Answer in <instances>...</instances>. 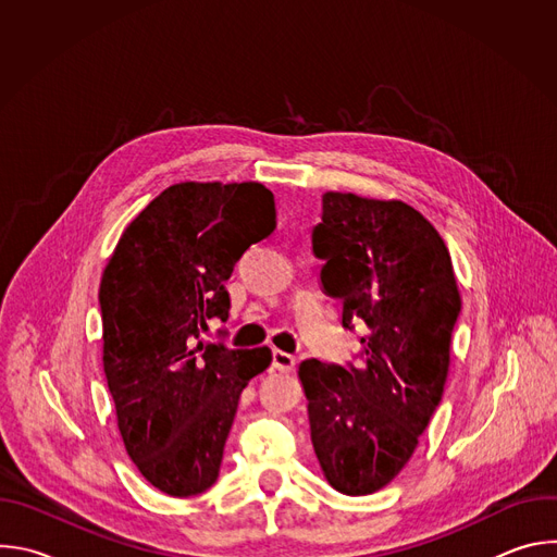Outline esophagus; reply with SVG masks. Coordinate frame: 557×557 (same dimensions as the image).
<instances>
[{
  "mask_svg": "<svg viewBox=\"0 0 557 557\" xmlns=\"http://www.w3.org/2000/svg\"><path fill=\"white\" fill-rule=\"evenodd\" d=\"M273 368L280 372H290L295 368V357L284 350H273Z\"/></svg>",
  "mask_w": 557,
  "mask_h": 557,
  "instance_id": "34e87169",
  "label": "esophagus"
}]
</instances>
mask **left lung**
<instances>
[{"label": "left lung", "mask_w": 557, "mask_h": 557, "mask_svg": "<svg viewBox=\"0 0 557 557\" xmlns=\"http://www.w3.org/2000/svg\"><path fill=\"white\" fill-rule=\"evenodd\" d=\"M312 253L344 329L368 333L357 366H299L310 441L326 481L366 496L406 467L443 399L460 295L443 237L401 200L324 194Z\"/></svg>", "instance_id": "left-lung-1"}]
</instances>
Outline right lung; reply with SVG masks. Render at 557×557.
I'll list each match as a JSON object with an SVG mask.
<instances>
[{
    "mask_svg": "<svg viewBox=\"0 0 557 557\" xmlns=\"http://www.w3.org/2000/svg\"><path fill=\"white\" fill-rule=\"evenodd\" d=\"M275 224L260 183L172 185L129 222L103 271V370L119 430L168 496H198L218 481L240 394L273 359L267 346L231 350L202 333L228 320L224 282Z\"/></svg>",
    "mask_w": 557,
    "mask_h": 557,
    "instance_id": "right-lung-1",
    "label": "right lung"
}]
</instances>
